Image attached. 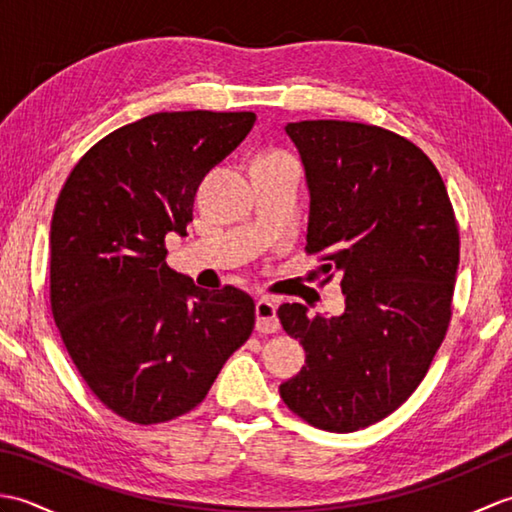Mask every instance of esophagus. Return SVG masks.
<instances>
[{"instance_id":"1","label":"esophagus","mask_w":512,"mask_h":512,"mask_svg":"<svg viewBox=\"0 0 512 512\" xmlns=\"http://www.w3.org/2000/svg\"><path fill=\"white\" fill-rule=\"evenodd\" d=\"M255 330L262 332V334H273L279 330V317H277V310H275V303L268 301V299H259L255 303Z\"/></svg>"}]
</instances>
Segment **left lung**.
Masks as SVG:
<instances>
[{
    "label": "left lung",
    "instance_id": "obj_1",
    "mask_svg": "<svg viewBox=\"0 0 512 512\" xmlns=\"http://www.w3.org/2000/svg\"><path fill=\"white\" fill-rule=\"evenodd\" d=\"M310 193L308 253L341 275L345 310L277 314L306 350L279 387L312 427L350 433L405 402L436 356L451 319L460 235L447 187L407 138L347 121L288 123Z\"/></svg>",
    "mask_w": 512,
    "mask_h": 512
}]
</instances>
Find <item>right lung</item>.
I'll return each instance as SVG.
<instances>
[{
    "mask_svg": "<svg viewBox=\"0 0 512 512\" xmlns=\"http://www.w3.org/2000/svg\"><path fill=\"white\" fill-rule=\"evenodd\" d=\"M253 112H160L116 129L65 180L50 226V306L72 363L107 409L156 424L198 407L255 328L233 286L169 268L202 178L242 143Z\"/></svg>",
    "mask_w": 512,
    "mask_h": 512,
    "instance_id": "obj_1",
    "label": "right lung"
}]
</instances>
